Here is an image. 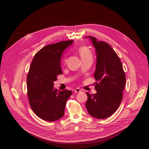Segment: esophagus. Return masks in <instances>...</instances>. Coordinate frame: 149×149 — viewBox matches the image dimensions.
Returning a JSON list of instances; mask_svg holds the SVG:
<instances>
[{"label": "esophagus", "instance_id": "esophagus-1", "mask_svg": "<svg viewBox=\"0 0 149 149\" xmlns=\"http://www.w3.org/2000/svg\"><path fill=\"white\" fill-rule=\"evenodd\" d=\"M74 92H75V93H79V92H80V89L79 88H76L74 90Z\"/></svg>", "mask_w": 149, "mask_h": 149}]
</instances>
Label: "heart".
Listing matches in <instances>:
<instances>
[{"label":"heart","mask_w":149,"mask_h":149,"mask_svg":"<svg viewBox=\"0 0 149 149\" xmlns=\"http://www.w3.org/2000/svg\"><path fill=\"white\" fill-rule=\"evenodd\" d=\"M79 53L82 59L88 57H92L91 50L86 47H80L79 49Z\"/></svg>","instance_id":"obj_1"}]
</instances>
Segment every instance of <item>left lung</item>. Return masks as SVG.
I'll return each instance as SVG.
<instances>
[{
	"mask_svg": "<svg viewBox=\"0 0 149 149\" xmlns=\"http://www.w3.org/2000/svg\"><path fill=\"white\" fill-rule=\"evenodd\" d=\"M95 49L97 61L94 72V94L88 92L86 107L91 116L103 119L119 107L125 86V75L119 57L109 44L91 36H86Z\"/></svg>",
	"mask_w": 149,
	"mask_h": 149,
	"instance_id": "obj_1",
	"label": "left lung"
}]
</instances>
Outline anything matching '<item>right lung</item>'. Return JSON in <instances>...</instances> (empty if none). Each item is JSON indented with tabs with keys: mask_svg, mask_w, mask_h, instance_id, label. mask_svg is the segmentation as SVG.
Returning <instances> with one entry per match:
<instances>
[{
	"mask_svg": "<svg viewBox=\"0 0 149 149\" xmlns=\"http://www.w3.org/2000/svg\"><path fill=\"white\" fill-rule=\"evenodd\" d=\"M73 42L62 41L44 47L35 55L30 67L27 78L30 105L35 114L44 120L56 121L64 115L72 91L58 92L54 87V82L62 74V53Z\"/></svg>",
	"mask_w": 149,
	"mask_h": 149,
	"instance_id": "right-lung-1",
	"label": "right lung"
}]
</instances>
